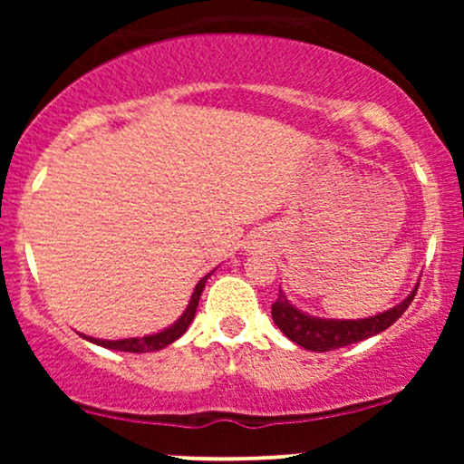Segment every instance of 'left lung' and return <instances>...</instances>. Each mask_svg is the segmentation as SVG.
I'll return each instance as SVG.
<instances>
[{
	"label": "left lung",
	"mask_w": 464,
	"mask_h": 464,
	"mask_svg": "<svg viewBox=\"0 0 464 464\" xmlns=\"http://www.w3.org/2000/svg\"><path fill=\"white\" fill-rule=\"evenodd\" d=\"M419 285L414 287L412 295L399 305L391 307L384 314H377L371 318H360V321H332V318H314L296 310L290 301L285 299L284 292L279 290V296L273 303V321L276 327L284 332L292 343L301 344L307 351H334L340 347H349V344L360 343V340L371 338V335L382 334L384 329L391 327L392 323L399 321L408 305L412 303L417 295Z\"/></svg>",
	"instance_id": "8db88e82"
}]
</instances>
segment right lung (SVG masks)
<instances>
[{
    "label": "right lung",
    "instance_id": "right-lung-1",
    "mask_svg": "<svg viewBox=\"0 0 464 464\" xmlns=\"http://www.w3.org/2000/svg\"><path fill=\"white\" fill-rule=\"evenodd\" d=\"M207 276H202L198 284H196L194 295H191L189 305H188V310L183 312V316H180L179 321L172 324V327L163 329V332L152 334V335H143V338H126V340H98V338H89V335H82V338H87L89 343L100 344V347H104V349L126 351V353H148V351H159V349L168 347V344H172L174 340H179L180 335L188 332L191 321H194L196 307H198L200 295H202V290H205Z\"/></svg>",
    "mask_w": 464,
    "mask_h": 464
}]
</instances>
